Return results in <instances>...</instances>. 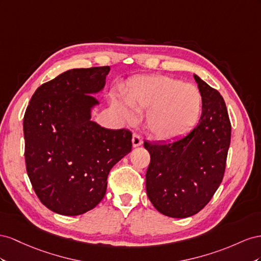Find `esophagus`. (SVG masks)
<instances>
[{
	"instance_id": "esophagus-1",
	"label": "esophagus",
	"mask_w": 261,
	"mask_h": 261,
	"mask_svg": "<svg viewBox=\"0 0 261 261\" xmlns=\"http://www.w3.org/2000/svg\"><path fill=\"white\" fill-rule=\"evenodd\" d=\"M142 143H143V140H142V138H141V136H139L138 133H133V137H132L133 146L137 147V146L142 145Z\"/></svg>"
}]
</instances>
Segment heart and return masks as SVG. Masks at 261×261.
<instances>
[{"label": "heart", "instance_id": "1", "mask_svg": "<svg viewBox=\"0 0 261 261\" xmlns=\"http://www.w3.org/2000/svg\"><path fill=\"white\" fill-rule=\"evenodd\" d=\"M114 105L124 120H132L133 111L146 110L145 124L153 137L163 141L179 139L199 121L202 97L192 84L167 75H144L131 81Z\"/></svg>", "mask_w": 261, "mask_h": 261}]
</instances>
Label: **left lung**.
<instances>
[{"mask_svg": "<svg viewBox=\"0 0 261 261\" xmlns=\"http://www.w3.org/2000/svg\"><path fill=\"white\" fill-rule=\"evenodd\" d=\"M202 114L187 136L170 143H150L146 193L155 209L170 218H188L210 202L223 180L230 143V121L217 89L193 75Z\"/></svg>", "mask_w": 261, "mask_h": 261, "instance_id": "8db88e82", "label": "left lung"}]
</instances>
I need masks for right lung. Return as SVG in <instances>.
Segmentation results:
<instances>
[{"instance_id":"right-lung-1","label":"right lung","mask_w":261,"mask_h":261,"mask_svg":"<svg viewBox=\"0 0 261 261\" xmlns=\"http://www.w3.org/2000/svg\"><path fill=\"white\" fill-rule=\"evenodd\" d=\"M109 66L73 69L36 89L24 116L26 170L48 209L80 215L94 209L107 189L110 169L131 151L132 132L91 120Z\"/></svg>"}]
</instances>
